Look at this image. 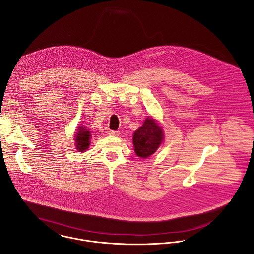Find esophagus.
I'll return each mask as SVG.
<instances>
[{
	"label": "esophagus",
	"mask_w": 254,
	"mask_h": 254,
	"mask_svg": "<svg viewBox=\"0 0 254 254\" xmlns=\"http://www.w3.org/2000/svg\"><path fill=\"white\" fill-rule=\"evenodd\" d=\"M108 134L110 135V136H119L120 132L117 131V130H109Z\"/></svg>",
	"instance_id": "esophagus-1"
}]
</instances>
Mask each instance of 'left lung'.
I'll return each mask as SVG.
<instances>
[{"label":"left lung","mask_w":254,"mask_h":254,"mask_svg":"<svg viewBox=\"0 0 254 254\" xmlns=\"http://www.w3.org/2000/svg\"><path fill=\"white\" fill-rule=\"evenodd\" d=\"M163 140L161 127L150 118L145 120L143 126L133 135V145L136 154L139 157L147 158L153 154Z\"/></svg>","instance_id":"left-lung-1"}]
</instances>
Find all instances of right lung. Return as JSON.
Wrapping results in <instances>:
<instances>
[{"label": "right lung", "instance_id": "right-lung-1", "mask_svg": "<svg viewBox=\"0 0 254 254\" xmlns=\"http://www.w3.org/2000/svg\"><path fill=\"white\" fill-rule=\"evenodd\" d=\"M90 132L83 127H79L75 134V147L79 151H84L89 147Z\"/></svg>", "mask_w": 254, "mask_h": 254}]
</instances>
